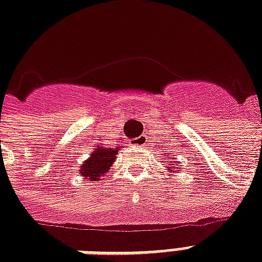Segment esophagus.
I'll list each match as a JSON object with an SVG mask.
<instances>
[{
	"label": "esophagus",
	"instance_id": "1",
	"mask_svg": "<svg viewBox=\"0 0 262 262\" xmlns=\"http://www.w3.org/2000/svg\"><path fill=\"white\" fill-rule=\"evenodd\" d=\"M132 144L133 146H142L146 144V137L145 136H141V137H137L135 140H132Z\"/></svg>",
	"mask_w": 262,
	"mask_h": 262
}]
</instances>
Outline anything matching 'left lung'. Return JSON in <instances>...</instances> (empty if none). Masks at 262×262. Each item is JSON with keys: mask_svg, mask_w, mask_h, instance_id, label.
<instances>
[{"mask_svg": "<svg viewBox=\"0 0 262 262\" xmlns=\"http://www.w3.org/2000/svg\"><path fill=\"white\" fill-rule=\"evenodd\" d=\"M175 163H176V161H175ZM176 165V164H175ZM169 168H171V167H169ZM175 169H176V167H175Z\"/></svg>", "mask_w": 262, "mask_h": 262, "instance_id": "1", "label": "left lung"}]
</instances>
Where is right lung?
<instances>
[{
  "label": "right lung",
  "mask_w": 262,
  "mask_h": 262,
  "mask_svg": "<svg viewBox=\"0 0 262 262\" xmlns=\"http://www.w3.org/2000/svg\"><path fill=\"white\" fill-rule=\"evenodd\" d=\"M97 149L91 153L90 159H87L80 167V173L83 178H86L90 182H97L103 173L109 172L110 167L116 160V153L118 148H103V146H95Z\"/></svg>",
  "instance_id": "add662e5"
}]
</instances>
